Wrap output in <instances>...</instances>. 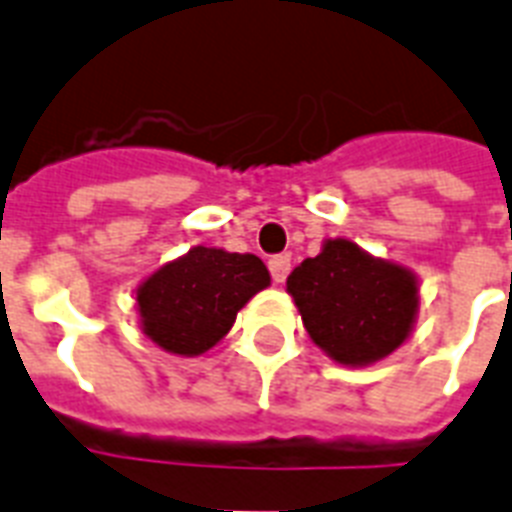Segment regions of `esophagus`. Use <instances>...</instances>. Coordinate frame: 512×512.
<instances>
[{
    "mask_svg": "<svg viewBox=\"0 0 512 512\" xmlns=\"http://www.w3.org/2000/svg\"><path fill=\"white\" fill-rule=\"evenodd\" d=\"M268 268H270V276L276 284H284L286 276H289V270H292V257L289 255H276L268 260Z\"/></svg>",
    "mask_w": 512,
    "mask_h": 512,
    "instance_id": "1",
    "label": "esophagus"
}]
</instances>
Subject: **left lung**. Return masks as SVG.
I'll list each match as a JSON object with an SVG mask.
<instances>
[{
	"instance_id": "left-lung-1",
	"label": "left lung",
	"mask_w": 512,
	"mask_h": 512,
	"mask_svg": "<svg viewBox=\"0 0 512 512\" xmlns=\"http://www.w3.org/2000/svg\"><path fill=\"white\" fill-rule=\"evenodd\" d=\"M307 334L334 363L363 368L402 347L418 315L410 268L368 255L350 239H326L286 278Z\"/></svg>"
}]
</instances>
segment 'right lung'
Instances as JSON below:
<instances>
[{
  "instance_id": "1",
  "label": "right lung",
  "mask_w": 512,
  "mask_h": 512,
  "mask_svg": "<svg viewBox=\"0 0 512 512\" xmlns=\"http://www.w3.org/2000/svg\"><path fill=\"white\" fill-rule=\"evenodd\" d=\"M268 286L270 273L257 255L191 247L139 284V326L160 350L197 357L213 350L236 313Z\"/></svg>"
}]
</instances>
